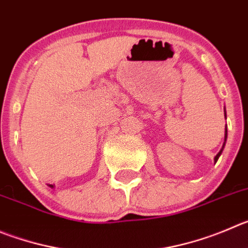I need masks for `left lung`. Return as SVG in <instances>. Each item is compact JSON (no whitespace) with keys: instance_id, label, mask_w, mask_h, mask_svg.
Masks as SVG:
<instances>
[{"instance_id":"left-lung-1","label":"left lung","mask_w":248,"mask_h":248,"mask_svg":"<svg viewBox=\"0 0 248 248\" xmlns=\"http://www.w3.org/2000/svg\"><path fill=\"white\" fill-rule=\"evenodd\" d=\"M224 116H225V119H226V111H225V108H224ZM226 138H228V131H226V128H225V138H224V144H223V147H221L220 152H219L218 154H217V155H215V158H214V163H217V161H218L219 156H220V155H221V153H223L224 147H225V143H226Z\"/></svg>"}]
</instances>
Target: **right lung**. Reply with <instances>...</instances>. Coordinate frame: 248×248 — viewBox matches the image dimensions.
I'll return each mask as SVG.
<instances>
[{"label":"right lung","instance_id":"add662e5","mask_svg":"<svg viewBox=\"0 0 248 248\" xmlns=\"http://www.w3.org/2000/svg\"><path fill=\"white\" fill-rule=\"evenodd\" d=\"M48 186H50V187H51V188H54V187H55V186H54V185H48Z\"/></svg>","mask_w":248,"mask_h":248}]
</instances>
